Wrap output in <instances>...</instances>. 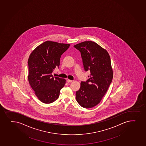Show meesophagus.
Here are the masks:
<instances>
[{"instance_id":"obj_1","label":"esophagus","mask_w":146,"mask_h":146,"mask_svg":"<svg viewBox=\"0 0 146 146\" xmlns=\"http://www.w3.org/2000/svg\"><path fill=\"white\" fill-rule=\"evenodd\" d=\"M71 82H72V80H68H68H67V82H68V83Z\"/></svg>"}]
</instances>
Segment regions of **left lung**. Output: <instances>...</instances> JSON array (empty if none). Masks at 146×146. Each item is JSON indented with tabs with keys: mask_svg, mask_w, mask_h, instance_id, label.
Here are the masks:
<instances>
[{
	"mask_svg": "<svg viewBox=\"0 0 146 146\" xmlns=\"http://www.w3.org/2000/svg\"><path fill=\"white\" fill-rule=\"evenodd\" d=\"M74 47L80 52L84 70L91 72L86 82H81L80 88L76 93V100L84 108H92L100 102L111 83L110 58L107 50L92 41Z\"/></svg>",
	"mask_w": 146,
	"mask_h": 146,
	"instance_id": "obj_1",
	"label": "left lung"
}]
</instances>
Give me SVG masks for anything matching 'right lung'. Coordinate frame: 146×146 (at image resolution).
<instances>
[{
	"label": "right lung",
	"mask_w": 146,
	"mask_h": 146,
	"mask_svg": "<svg viewBox=\"0 0 146 146\" xmlns=\"http://www.w3.org/2000/svg\"><path fill=\"white\" fill-rule=\"evenodd\" d=\"M70 44L47 41L36 47L28 60V81L39 100L51 103L58 99L66 80L52 75L59 68L60 60Z\"/></svg>",
	"instance_id": "add662e5"
}]
</instances>
